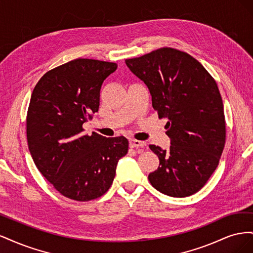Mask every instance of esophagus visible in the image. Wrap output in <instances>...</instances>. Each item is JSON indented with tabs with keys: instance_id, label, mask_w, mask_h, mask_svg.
I'll return each instance as SVG.
<instances>
[{
	"instance_id": "1",
	"label": "esophagus",
	"mask_w": 253,
	"mask_h": 253,
	"mask_svg": "<svg viewBox=\"0 0 253 253\" xmlns=\"http://www.w3.org/2000/svg\"><path fill=\"white\" fill-rule=\"evenodd\" d=\"M144 145H145L144 141L136 140V139L129 140V147H131V148H143Z\"/></svg>"
}]
</instances>
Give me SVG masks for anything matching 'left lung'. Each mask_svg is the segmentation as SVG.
I'll return each instance as SVG.
<instances>
[{"instance_id":"1","label":"left lung","mask_w":253,"mask_h":253,"mask_svg":"<svg viewBox=\"0 0 253 253\" xmlns=\"http://www.w3.org/2000/svg\"><path fill=\"white\" fill-rule=\"evenodd\" d=\"M126 63L152 96L159 118H168L169 151L150 149L159 167L149 174L151 185L172 197L200 191L218 166L226 142L224 104L215 80L185 51L162 47Z\"/></svg>"}]
</instances>
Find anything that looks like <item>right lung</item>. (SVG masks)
<instances>
[{
    "label": "right lung",
    "instance_id": "right-lung-1",
    "mask_svg": "<svg viewBox=\"0 0 253 253\" xmlns=\"http://www.w3.org/2000/svg\"><path fill=\"white\" fill-rule=\"evenodd\" d=\"M116 70L113 62L75 59L45 73L30 98L29 152L38 170L71 200L102 196L112 186L118 160L128 151L124 136L82 133L84 122L98 112L103 81Z\"/></svg>",
    "mask_w": 253,
    "mask_h": 253
}]
</instances>
